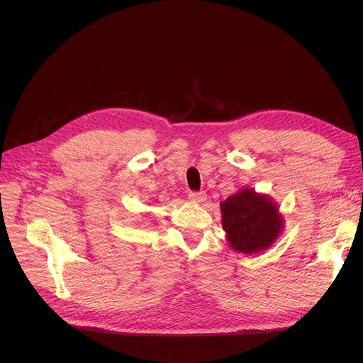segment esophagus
Listing matches in <instances>:
<instances>
[{
  "label": "esophagus",
  "instance_id": "1",
  "mask_svg": "<svg viewBox=\"0 0 363 363\" xmlns=\"http://www.w3.org/2000/svg\"><path fill=\"white\" fill-rule=\"evenodd\" d=\"M189 200L194 203H204L207 200V195L204 192H191L189 194Z\"/></svg>",
  "mask_w": 363,
  "mask_h": 363
}]
</instances>
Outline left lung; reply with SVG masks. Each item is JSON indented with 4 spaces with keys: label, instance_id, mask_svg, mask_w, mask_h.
Listing matches in <instances>:
<instances>
[{
    "label": "left lung",
    "instance_id": "1",
    "mask_svg": "<svg viewBox=\"0 0 363 363\" xmlns=\"http://www.w3.org/2000/svg\"><path fill=\"white\" fill-rule=\"evenodd\" d=\"M221 215L228 245L244 255L268 250L284 227V218L272 196L251 188L239 189L224 200Z\"/></svg>",
    "mask_w": 363,
    "mask_h": 363
}]
</instances>
